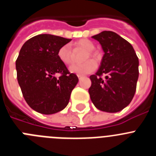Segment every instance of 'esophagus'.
<instances>
[{"mask_svg": "<svg viewBox=\"0 0 156 156\" xmlns=\"http://www.w3.org/2000/svg\"><path fill=\"white\" fill-rule=\"evenodd\" d=\"M78 76L79 80H80L81 78H83V76H80V75H78V76Z\"/></svg>", "mask_w": 156, "mask_h": 156, "instance_id": "esophagus-1", "label": "esophagus"}]
</instances>
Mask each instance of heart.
Here are the masks:
<instances>
[{
    "label": "heart",
    "instance_id": "b5f03b06",
    "mask_svg": "<svg viewBox=\"0 0 156 156\" xmlns=\"http://www.w3.org/2000/svg\"><path fill=\"white\" fill-rule=\"evenodd\" d=\"M76 48H80L87 50L85 52L83 59L87 60L90 57H93L94 55L93 50L94 49V45L93 43L90 42L88 40H80L77 41L75 44ZM58 57L59 60L65 65H69L73 61V56H72L71 47L69 44H66L62 46L58 51ZM97 68V64L93 60H87L84 62L80 64H73L69 67V71L73 73H76L77 75H86L94 71Z\"/></svg>",
    "mask_w": 156,
    "mask_h": 156
}]
</instances>
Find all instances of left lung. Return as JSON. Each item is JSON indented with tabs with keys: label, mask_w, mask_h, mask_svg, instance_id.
Listing matches in <instances>:
<instances>
[{
	"label": "left lung",
	"mask_w": 156,
	"mask_h": 156,
	"mask_svg": "<svg viewBox=\"0 0 156 156\" xmlns=\"http://www.w3.org/2000/svg\"><path fill=\"white\" fill-rule=\"evenodd\" d=\"M101 45V66L91 75L89 94L98 109L117 112L126 107L134 96L139 75V61L132 45L117 34L103 31L92 37ZM106 75L105 79L101 76Z\"/></svg>",
	"instance_id": "1"
}]
</instances>
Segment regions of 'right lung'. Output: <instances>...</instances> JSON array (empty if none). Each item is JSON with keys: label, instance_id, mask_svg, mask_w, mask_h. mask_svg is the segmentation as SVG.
<instances>
[{"label": "right lung", "instance_id": "right-lung-1", "mask_svg": "<svg viewBox=\"0 0 156 156\" xmlns=\"http://www.w3.org/2000/svg\"><path fill=\"white\" fill-rule=\"evenodd\" d=\"M58 36L40 34L25 43L16 66L22 93L31 108L45 115L66 108L79 81L58 57V51L70 42ZM60 74L59 77L56 75Z\"/></svg>", "mask_w": 156, "mask_h": 156}]
</instances>
